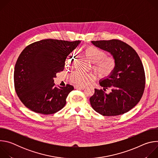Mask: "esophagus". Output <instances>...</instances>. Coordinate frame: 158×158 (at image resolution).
<instances>
[{"label": "esophagus", "mask_w": 158, "mask_h": 158, "mask_svg": "<svg viewBox=\"0 0 158 158\" xmlns=\"http://www.w3.org/2000/svg\"><path fill=\"white\" fill-rule=\"evenodd\" d=\"M74 88H75L76 89H85V86L76 85V86H74Z\"/></svg>", "instance_id": "esophagus-1"}]
</instances>
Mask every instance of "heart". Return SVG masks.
I'll return each mask as SVG.
<instances>
[{
	"label": "heart",
	"instance_id": "heart-1",
	"mask_svg": "<svg viewBox=\"0 0 158 158\" xmlns=\"http://www.w3.org/2000/svg\"><path fill=\"white\" fill-rule=\"evenodd\" d=\"M81 53L87 59L93 63V69L99 77H107L114 71L117 65L116 58L112 56H106V52L103 50L93 45H89L81 49ZM73 61L71 56L67 58L65 61L66 66H71ZM69 78L72 83L82 86L93 81L95 76L91 73L84 74L75 71L69 75Z\"/></svg>",
	"mask_w": 158,
	"mask_h": 158
}]
</instances>
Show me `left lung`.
I'll return each mask as SVG.
<instances>
[{
  "mask_svg": "<svg viewBox=\"0 0 158 158\" xmlns=\"http://www.w3.org/2000/svg\"><path fill=\"white\" fill-rule=\"evenodd\" d=\"M110 52L117 61L114 71L101 80L102 89H94L90 98L93 108L104 116H115L130 110L139 102L144 91L146 77L144 67L137 52L129 45L118 39L92 41ZM106 89L111 92L106 93Z\"/></svg>",
  "mask_w": 158,
  "mask_h": 158,
  "instance_id": "left-lung-1",
  "label": "left lung"
}]
</instances>
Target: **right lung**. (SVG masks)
<instances>
[{
	"label": "right lung",
	"mask_w": 158,
	"mask_h": 158,
	"mask_svg": "<svg viewBox=\"0 0 158 158\" xmlns=\"http://www.w3.org/2000/svg\"><path fill=\"white\" fill-rule=\"evenodd\" d=\"M80 42L43 39L22 51L15 65L14 81L16 94L26 107L48 115L64 107L74 87L67 84L58 88L54 78L57 73L63 71L67 56Z\"/></svg>",
	"instance_id": "obj_1"
}]
</instances>
